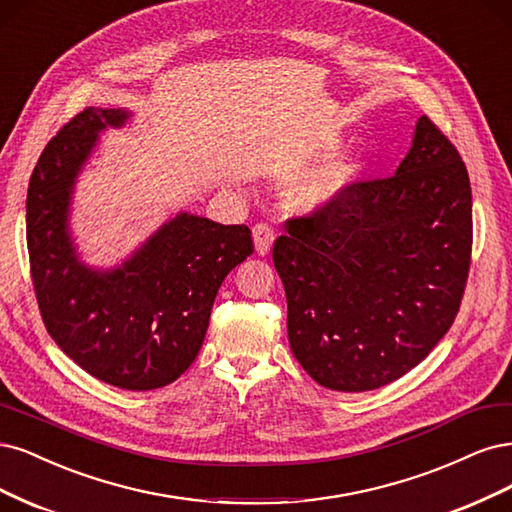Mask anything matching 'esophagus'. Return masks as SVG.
<instances>
[{
    "label": "esophagus",
    "mask_w": 512,
    "mask_h": 512,
    "mask_svg": "<svg viewBox=\"0 0 512 512\" xmlns=\"http://www.w3.org/2000/svg\"><path fill=\"white\" fill-rule=\"evenodd\" d=\"M253 238H255V251L259 255H268L272 249V242L276 238L274 229L268 223H257L253 227Z\"/></svg>",
    "instance_id": "34e87169"
}]
</instances>
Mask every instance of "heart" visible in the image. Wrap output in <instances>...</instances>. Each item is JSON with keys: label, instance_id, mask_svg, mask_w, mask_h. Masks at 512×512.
Listing matches in <instances>:
<instances>
[{"label": "heart", "instance_id": "b5f03b06", "mask_svg": "<svg viewBox=\"0 0 512 512\" xmlns=\"http://www.w3.org/2000/svg\"><path fill=\"white\" fill-rule=\"evenodd\" d=\"M357 172H359V163L338 161L334 166L302 178L300 183L291 189V202L302 210L321 208L332 202L344 187H349L355 180Z\"/></svg>", "mask_w": 512, "mask_h": 512}]
</instances>
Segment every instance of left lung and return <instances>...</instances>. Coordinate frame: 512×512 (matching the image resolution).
Instances as JSON below:
<instances>
[{
    "label": "left lung",
    "instance_id": "8db88e82",
    "mask_svg": "<svg viewBox=\"0 0 512 512\" xmlns=\"http://www.w3.org/2000/svg\"><path fill=\"white\" fill-rule=\"evenodd\" d=\"M289 344L334 391H370L430 355L449 332L472 261L466 163L423 117L398 172L355 180L285 221L272 249Z\"/></svg>",
    "mask_w": 512,
    "mask_h": 512
}]
</instances>
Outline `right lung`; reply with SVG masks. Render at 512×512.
<instances>
[{
  "label": "right lung",
  "instance_id": "add662e5",
  "mask_svg": "<svg viewBox=\"0 0 512 512\" xmlns=\"http://www.w3.org/2000/svg\"><path fill=\"white\" fill-rule=\"evenodd\" d=\"M125 110L87 106L44 151L27 189V251L42 321L59 349L100 381L148 391L197 357L223 278L253 255L251 229L178 214L112 272L80 266L68 219L74 178L97 131Z\"/></svg>",
  "mask_w": 512,
  "mask_h": 512
}]
</instances>
